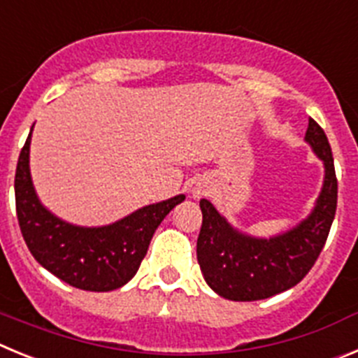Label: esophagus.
Returning <instances> with one entry per match:
<instances>
[{
  "instance_id": "1",
  "label": "esophagus",
  "mask_w": 358,
  "mask_h": 358,
  "mask_svg": "<svg viewBox=\"0 0 358 358\" xmlns=\"http://www.w3.org/2000/svg\"><path fill=\"white\" fill-rule=\"evenodd\" d=\"M191 192H192V196H194V198H201V196L207 192V185H205V183H201V182L194 183V187H192Z\"/></svg>"
}]
</instances>
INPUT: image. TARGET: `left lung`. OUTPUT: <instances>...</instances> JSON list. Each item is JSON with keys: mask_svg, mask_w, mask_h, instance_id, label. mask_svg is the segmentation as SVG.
Wrapping results in <instances>:
<instances>
[{"mask_svg": "<svg viewBox=\"0 0 358 358\" xmlns=\"http://www.w3.org/2000/svg\"><path fill=\"white\" fill-rule=\"evenodd\" d=\"M305 143L323 162V185L312 210L287 230L267 237L243 231L214 203L199 201L203 221L196 253L208 287L231 301L280 294L303 280L320 257L337 208V178L323 128L308 119Z\"/></svg>", "mask_w": 358, "mask_h": 358, "instance_id": "obj_1", "label": "left lung"}]
</instances>
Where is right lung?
Here are the masks:
<instances>
[{
    "instance_id": "1",
    "label": "right lung",
    "mask_w": 358,
    "mask_h": 358,
    "mask_svg": "<svg viewBox=\"0 0 358 358\" xmlns=\"http://www.w3.org/2000/svg\"><path fill=\"white\" fill-rule=\"evenodd\" d=\"M30 144L31 131L15 169V208L31 255L57 278L82 291L108 292L123 287L139 269L159 224L185 194L137 208L110 224L69 223L53 214L35 191Z\"/></svg>"
}]
</instances>
